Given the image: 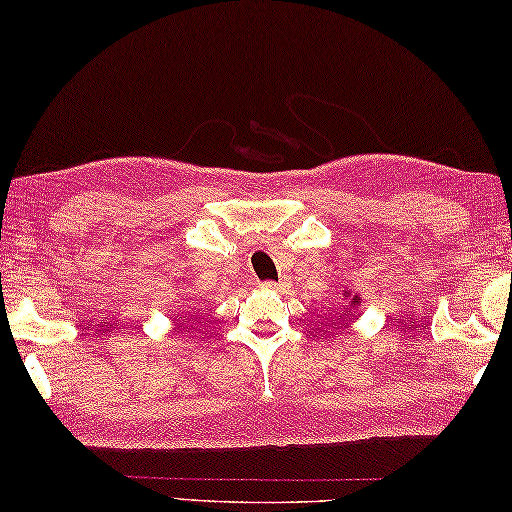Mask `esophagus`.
<instances>
[{"label":"esophagus","mask_w":512,"mask_h":512,"mask_svg":"<svg viewBox=\"0 0 512 512\" xmlns=\"http://www.w3.org/2000/svg\"><path fill=\"white\" fill-rule=\"evenodd\" d=\"M261 288H265V290H283V288H288V281H265V283H261Z\"/></svg>","instance_id":"1"}]
</instances>
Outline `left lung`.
Listing matches in <instances>:
<instances>
[{
  "label": "left lung",
  "instance_id": "obj_1",
  "mask_svg": "<svg viewBox=\"0 0 512 512\" xmlns=\"http://www.w3.org/2000/svg\"><path fill=\"white\" fill-rule=\"evenodd\" d=\"M348 297H351V294H348ZM357 306H360V297H357V294H355V297L351 299V308H357ZM344 321H351V319H344Z\"/></svg>",
  "mask_w": 512,
  "mask_h": 512
}]
</instances>
